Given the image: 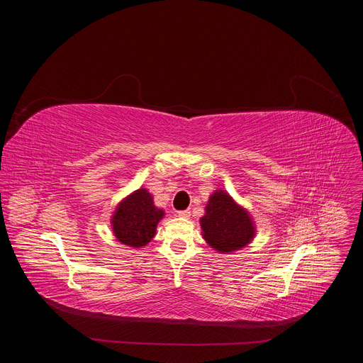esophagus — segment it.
I'll return each instance as SVG.
<instances>
[{"label": "esophagus", "mask_w": 363, "mask_h": 363, "mask_svg": "<svg viewBox=\"0 0 363 363\" xmlns=\"http://www.w3.org/2000/svg\"><path fill=\"white\" fill-rule=\"evenodd\" d=\"M177 216H178L179 218H189V217H191V213H189L188 210H184V211H178Z\"/></svg>", "instance_id": "obj_1"}]
</instances>
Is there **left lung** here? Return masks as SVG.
I'll return each mask as SVG.
<instances>
[{"label": "left lung", "instance_id": "8db88e82", "mask_svg": "<svg viewBox=\"0 0 363 363\" xmlns=\"http://www.w3.org/2000/svg\"><path fill=\"white\" fill-rule=\"evenodd\" d=\"M199 224L203 240L220 252L244 248L255 235L254 221L248 211L223 189L211 194Z\"/></svg>", "mask_w": 363, "mask_h": 363}]
</instances>
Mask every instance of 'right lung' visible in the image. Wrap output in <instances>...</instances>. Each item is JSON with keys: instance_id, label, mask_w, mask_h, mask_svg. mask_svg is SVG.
I'll return each mask as SVG.
<instances>
[{"instance_id": "right-lung-1", "label": "right lung", "mask_w": 363, "mask_h": 363, "mask_svg": "<svg viewBox=\"0 0 363 363\" xmlns=\"http://www.w3.org/2000/svg\"><path fill=\"white\" fill-rule=\"evenodd\" d=\"M165 213L155 206L147 189L140 188L122 199L112 217V230L119 242L139 248L146 245L157 233Z\"/></svg>"}]
</instances>
